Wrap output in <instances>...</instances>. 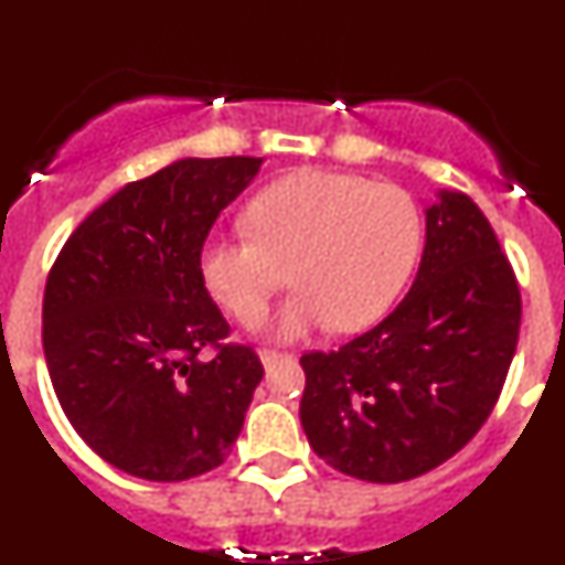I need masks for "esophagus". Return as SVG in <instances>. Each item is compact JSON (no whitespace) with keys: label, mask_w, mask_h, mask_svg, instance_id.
<instances>
[{"label":"esophagus","mask_w":565,"mask_h":565,"mask_svg":"<svg viewBox=\"0 0 565 565\" xmlns=\"http://www.w3.org/2000/svg\"><path fill=\"white\" fill-rule=\"evenodd\" d=\"M291 353H279V351H263L259 353V362H263V367H266V371H271L274 364H279V362H291Z\"/></svg>","instance_id":"1"}]
</instances>
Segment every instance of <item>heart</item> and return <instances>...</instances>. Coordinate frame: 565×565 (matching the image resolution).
I'll list each match as a JSON object with an SVG mask.
<instances>
[{"label":"heart","mask_w":565,"mask_h":565,"mask_svg":"<svg viewBox=\"0 0 565 565\" xmlns=\"http://www.w3.org/2000/svg\"><path fill=\"white\" fill-rule=\"evenodd\" d=\"M252 234H214L203 282L243 326H259L291 271L297 297L279 311V339L331 322L353 333L391 311L422 254V212L411 192L359 174L302 169L248 203Z\"/></svg>","instance_id":"obj_1"}]
</instances>
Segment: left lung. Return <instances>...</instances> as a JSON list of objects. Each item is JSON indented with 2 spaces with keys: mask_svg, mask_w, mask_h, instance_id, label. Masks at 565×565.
<instances>
[{
  "mask_svg": "<svg viewBox=\"0 0 565 565\" xmlns=\"http://www.w3.org/2000/svg\"><path fill=\"white\" fill-rule=\"evenodd\" d=\"M521 288L495 232L463 192L427 206L411 294L339 351L306 353L302 430L344 476L398 483L481 430L515 356Z\"/></svg>",
  "mask_w": 565,
  "mask_h": 565,
  "instance_id": "left-lung-1",
  "label": "left lung"
}]
</instances>
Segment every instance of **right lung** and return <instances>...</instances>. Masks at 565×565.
I'll return each instance as SVG.
<instances>
[{
  "label": "right lung",
  "mask_w": 565,
  "mask_h": 565,
  "mask_svg": "<svg viewBox=\"0 0 565 565\" xmlns=\"http://www.w3.org/2000/svg\"><path fill=\"white\" fill-rule=\"evenodd\" d=\"M263 158H183L127 183L70 234L44 286L42 342L64 416L113 467L186 481L221 467L263 364L226 344L201 252ZM215 356L205 359V348Z\"/></svg>",
  "instance_id": "1"
}]
</instances>
